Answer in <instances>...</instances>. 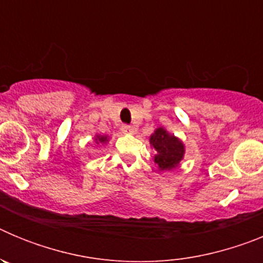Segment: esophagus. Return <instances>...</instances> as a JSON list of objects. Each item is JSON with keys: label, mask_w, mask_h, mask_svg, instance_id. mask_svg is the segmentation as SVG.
Instances as JSON below:
<instances>
[{"label": "esophagus", "mask_w": 263, "mask_h": 263, "mask_svg": "<svg viewBox=\"0 0 263 263\" xmlns=\"http://www.w3.org/2000/svg\"><path fill=\"white\" fill-rule=\"evenodd\" d=\"M121 132L124 134H132L133 133V127L129 126V125H124V126L121 127Z\"/></svg>", "instance_id": "obj_1"}]
</instances>
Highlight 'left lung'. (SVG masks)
I'll return each mask as SVG.
<instances>
[{"instance_id":"left-lung-1","label":"left lung","mask_w":263,"mask_h":263,"mask_svg":"<svg viewBox=\"0 0 263 263\" xmlns=\"http://www.w3.org/2000/svg\"><path fill=\"white\" fill-rule=\"evenodd\" d=\"M148 141L157 152L154 155V162L159 171L176 168L184 158V143L174 134H170L164 127H157Z\"/></svg>"}]
</instances>
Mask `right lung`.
<instances>
[{
  "instance_id": "obj_1",
  "label": "right lung",
  "mask_w": 263,
  "mask_h": 263,
  "mask_svg": "<svg viewBox=\"0 0 263 263\" xmlns=\"http://www.w3.org/2000/svg\"><path fill=\"white\" fill-rule=\"evenodd\" d=\"M109 142V137L108 136H100V134H96L95 136V143L96 145H105V143Z\"/></svg>"
}]
</instances>
